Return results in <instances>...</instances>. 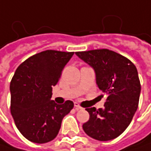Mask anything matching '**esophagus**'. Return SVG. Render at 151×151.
<instances>
[{
  "instance_id": "1",
  "label": "esophagus",
  "mask_w": 151,
  "mask_h": 151,
  "mask_svg": "<svg viewBox=\"0 0 151 151\" xmlns=\"http://www.w3.org/2000/svg\"><path fill=\"white\" fill-rule=\"evenodd\" d=\"M74 107L76 108V110H79V109H81V108H82L80 106L78 105V103H77V102H75V103H74Z\"/></svg>"
}]
</instances>
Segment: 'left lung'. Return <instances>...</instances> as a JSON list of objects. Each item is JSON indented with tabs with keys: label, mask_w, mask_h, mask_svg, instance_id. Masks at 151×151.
<instances>
[{
	"label": "left lung",
	"mask_w": 151,
	"mask_h": 151,
	"mask_svg": "<svg viewBox=\"0 0 151 151\" xmlns=\"http://www.w3.org/2000/svg\"><path fill=\"white\" fill-rule=\"evenodd\" d=\"M76 55L93 68L98 87L106 93L104 108L88 107L86 134L98 141L116 138L130 124L138 107L141 84L135 65L107 49L78 51Z\"/></svg>",
	"instance_id": "8db88e82"
}]
</instances>
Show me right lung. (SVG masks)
<instances>
[{"mask_svg":"<svg viewBox=\"0 0 151 151\" xmlns=\"http://www.w3.org/2000/svg\"><path fill=\"white\" fill-rule=\"evenodd\" d=\"M73 53L47 50L35 54L18 66L11 79L10 112L18 130L32 142L52 141L73 108L72 101L58 105L50 100L52 86Z\"/></svg>","mask_w":151,"mask_h":151,"instance_id":"right-lung-1","label":"right lung"}]
</instances>
